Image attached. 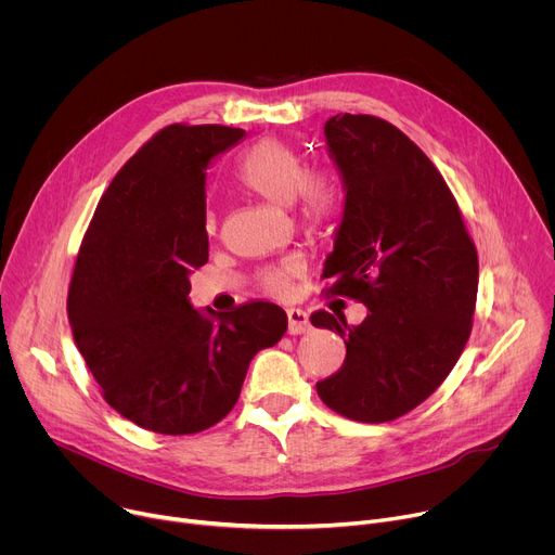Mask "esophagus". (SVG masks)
Segmentation results:
<instances>
[{
	"instance_id": "34e87169",
	"label": "esophagus",
	"mask_w": 555,
	"mask_h": 555,
	"mask_svg": "<svg viewBox=\"0 0 555 555\" xmlns=\"http://www.w3.org/2000/svg\"><path fill=\"white\" fill-rule=\"evenodd\" d=\"M286 318H288V333L291 335H300V333H307L311 328L309 313L302 311V309H288Z\"/></svg>"
}]
</instances>
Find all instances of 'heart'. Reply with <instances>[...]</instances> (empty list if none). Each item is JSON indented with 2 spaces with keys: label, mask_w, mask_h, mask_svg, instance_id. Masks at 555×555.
<instances>
[{
  "label": "heart",
  "mask_w": 555,
  "mask_h": 555,
  "mask_svg": "<svg viewBox=\"0 0 555 555\" xmlns=\"http://www.w3.org/2000/svg\"><path fill=\"white\" fill-rule=\"evenodd\" d=\"M240 186L250 191L271 204L293 206L297 216L311 229L328 227L339 208H343V186L339 180L326 168H307L305 157L291 144L269 138L248 149L235 170ZM204 227L208 233L218 231L216 210L208 208ZM307 262L302 255H288L275 267L267 269L260 278L264 291L273 295H284L291 282L302 275Z\"/></svg>",
  "instance_id": "heart-1"
}]
</instances>
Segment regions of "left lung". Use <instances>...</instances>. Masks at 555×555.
Here are the masks:
<instances>
[{
	"label": "left lung",
	"instance_id": "1",
	"mask_svg": "<svg viewBox=\"0 0 555 555\" xmlns=\"http://www.w3.org/2000/svg\"><path fill=\"white\" fill-rule=\"evenodd\" d=\"M324 135L347 202L322 278L326 295L362 302L369 315L358 326L328 311L311 315L347 345L345 364L315 387L339 415L391 422L429 398L462 356L478 250L440 170L398 126L339 113Z\"/></svg>",
	"mask_w": 555,
	"mask_h": 555
}]
</instances>
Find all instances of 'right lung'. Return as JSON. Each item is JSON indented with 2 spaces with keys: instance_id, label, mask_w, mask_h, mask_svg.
<instances>
[{
  "instance_id": "1",
  "label": "right lung",
  "mask_w": 555,
  "mask_h": 555,
  "mask_svg": "<svg viewBox=\"0 0 555 555\" xmlns=\"http://www.w3.org/2000/svg\"><path fill=\"white\" fill-rule=\"evenodd\" d=\"M242 138L220 124L157 131L117 170L77 253L75 345L102 398L155 434H199L227 417L253 356L288 324L264 300L222 315L189 302V273L208 260L204 168Z\"/></svg>"
}]
</instances>
